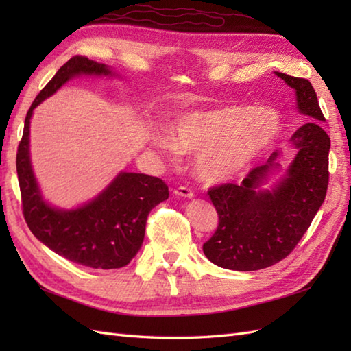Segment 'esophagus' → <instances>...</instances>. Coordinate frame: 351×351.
Instances as JSON below:
<instances>
[{"label":"esophagus","mask_w":351,"mask_h":351,"mask_svg":"<svg viewBox=\"0 0 351 351\" xmlns=\"http://www.w3.org/2000/svg\"><path fill=\"white\" fill-rule=\"evenodd\" d=\"M173 193H175L176 196H181V197H193V195H195V193H193V190H190L189 187H182V185H180V187H176L173 190Z\"/></svg>","instance_id":"1"}]
</instances>
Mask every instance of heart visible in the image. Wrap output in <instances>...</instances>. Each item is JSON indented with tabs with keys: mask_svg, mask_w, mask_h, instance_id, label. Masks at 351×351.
I'll list each match as a JSON object with an SVG mask.
<instances>
[{
	"mask_svg": "<svg viewBox=\"0 0 351 351\" xmlns=\"http://www.w3.org/2000/svg\"><path fill=\"white\" fill-rule=\"evenodd\" d=\"M282 121L270 107L221 106L182 114L161 134L164 154H196V171L205 181L223 182L241 175L278 140Z\"/></svg>",
	"mask_w": 351,
	"mask_h": 351,
	"instance_id": "obj_1",
	"label": "heart"
}]
</instances>
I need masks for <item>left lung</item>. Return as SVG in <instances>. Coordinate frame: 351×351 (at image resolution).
I'll return each mask as SVG.
<instances>
[{"instance_id":"8db88e82","label":"left lung","mask_w":351,"mask_h":351,"mask_svg":"<svg viewBox=\"0 0 351 351\" xmlns=\"http://www.w3.org/2000/svg\"><path fill=\"white\" fill-rule=\"evenodd\" d=\"M276 75L294 88L297 108L309 122L291 137L297 155L273 190L259 187L279 166V152L252 169L240 185L221 184L208 190L219 226L204 244V253L228 270L255 271L287 258L311 226L329 185L330 138L319 126L326 119L314 87L304 78Z\"/></svg>"}]
</instances>
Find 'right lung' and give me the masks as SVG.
<instances>
[{
	"mask_svg": "<svg viewBox=\"0 0 351 351\" xmlns=\"http://www.w3.org/2000/svg\"><path fill=\"white\" fill-rule=\"evenodd\" d=\"M81 73L110 75L111 71L84 56L72 57L36 96L25 116L16 154L22 213L33 235L57 255L90 268L111 270L130 264L137 255L147 215L169 197V187L160 178L123 171L98 197L77 210H57L42 199L29 162V119L45 98Z\"/></svg>",
	"mask_w": 351,
	"mask_h": 351,
	"instance_id": "right-lung-1",
	"label": "right lung"
}]
</instances>
